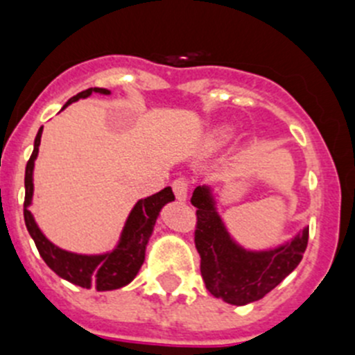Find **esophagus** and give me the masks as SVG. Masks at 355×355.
<instances>
[{
  "label": "esophagus",
  "instance_id": "obj_1",
  "mask_svg": "<svg viewBox=\"0 0 355 355\" xmlns=\"http://www.w3.org/2000/svg\"><path fill=\"white\" fill-rule=\"evenodd\" d=\"M171 187H173V192L175 196H177L178 200H185L187 199V194H189V182L185 180V178H177V180L171 184Z\"/></svg>",
  "mask_w": 355,
  "mask_h": 355
}]
</instances>
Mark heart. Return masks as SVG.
<instances>
[{
    "instance_id": "1",
    "label": "heart",
    "mask_w": 355,
    "mask_h": 355,
    "mask_svg": "<svg viewBox=\"0 0 355 355\" xmlns=\"http://www.w3.org/2000/svg\"><path fill=\"white\" fill-rule=\"evenodd\" d=\"M235 130L234 127H228V125H223V127H218L216 130H213L209 134V137L206 139V151L214 153L218 149L225 148L228 142L234 139Z\"/></svg>"
}]
</instances>
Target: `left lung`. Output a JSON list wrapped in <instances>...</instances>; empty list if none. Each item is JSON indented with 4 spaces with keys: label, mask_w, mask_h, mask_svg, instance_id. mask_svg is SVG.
Instances as JSON below:
<instances>
[{
    "label": "left lung",
    "mask_w": 355,
    "mask_h": 355,
    "mask_svg": "<svg viewBox=\"0 0 355 355\" xmlns=\"http://www.w3.org/2000/svg\"><path fill=\"white\" fill-rule=\"evenodd\" d=\"M191 202L198 207L194 241L200 256V275L206 288L218 299L234 306L256 302L299 266L309 227L275 249L247 250L228 234L211 187H196Z\"/></svg>",
    "instance_id": "1"
}]
</instances>
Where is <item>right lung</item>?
I'll use <instances>...</instances> for the list:
<instances>
[{"label":"right lung","instance_id":"right-lung-1","mask_svg":"<svg viewBox=\"0 0 355 355\" xmlns=\"http://www.w3.org/2000/svg\"><path fill=\"white\" fill-rule=\"evenodd\" d=\"M92 92H99V94H110L108 89L103 87H91L85 91L78 92L77 96L68 99V103L63 108H67L71 103L78 101V99L89 98ZM42 127L39 128L37 135L34 141V151H32L31 159L27 161L25 166V200H24V218L25 227H27L28 234H31L32 241L35 242L39 254L44 259V263L55 271L58 277L63 280L70 282V284L78 285L82 288H92L94 287L99 292H106V290L121 288L125 285L130 284L135 277H137L139 270H141L142 263L146 257V247H148L149 237H151L153 230L159 211L163 209L164 204L175 200L171 187H164L157 194L149 196V198L141 199L135 202L132 207L130 214H128L125 227L121 230L120 241L116 247L110 252L105 254H77L68 252L65 249H60L53 242L46 239L41 228L35 223L34 216H32L31 206L32 194H34V182H32V173H34V161L37 157L39 144H41Z\"/></svg>","mask_w":355,"mask_h":355}]
</instances>
